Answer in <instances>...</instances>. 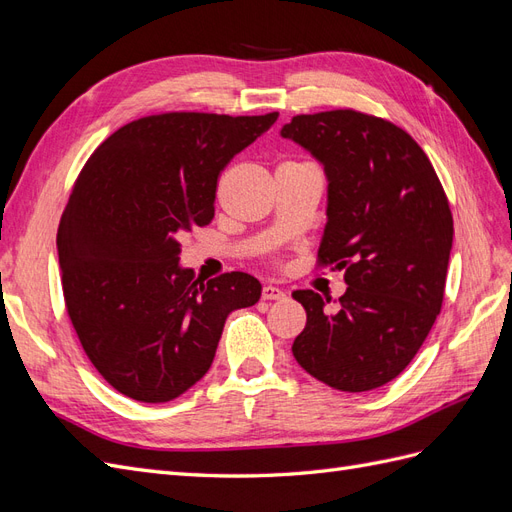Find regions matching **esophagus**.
Here are the masks:
<instances>
[{"mask_svg": "<svg viewBox=\"0 0 512 512\" xmlns=\"http://www.w3.org/2000/svg\"><path fill=\"white\" fill-rule=\"evenodd\" d=\"M262 299L265 301H284L286 292L277 286H265L262 288Z\"/></svg>", "mask_w": 512, "mask_h": 512, "instance_id": "esophagus-1", "label": "esophagus"}]
</instances>
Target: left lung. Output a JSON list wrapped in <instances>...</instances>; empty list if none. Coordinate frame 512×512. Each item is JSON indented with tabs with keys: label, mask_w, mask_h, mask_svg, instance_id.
<instances>
[{
	"label": "left lung",
	"mask_w": 512,
	"mask_h": 512,
	"mask_svg": "<svg viewBox=\"0 0 512 512\" xmlns=\"http://www.w3.org/2000/svg\"><path fill=\"white\" fill-rule=\"evenodd\" d=\"M282 136L324 166L318 262L346 269L348 284L335 314L318 292H292L307 312L292 354L337 391L378 389L408 367L440 314L453 247L442 183L406 130L352 108L292 117Z\"/></svg>",
	"instance_id": "1"
}]
</instances>
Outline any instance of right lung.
<instances>
[{
    "mask_svg": "<svg viewBox=\"0 0 512 512\" xmlns=\"http://www.w3.org/2000/svg\"><path fill=\"white\" fill-rule=\"evenodd\" d=\"M277 115H149L83 166L57 232L61 286L85 354L121 395L162 404L188 391L228 314L260 299L241 271L194 280L179 241L213 220L220 173Z\"/></svg>",
    "mask_w": 512,
    "mask_h": 512,
    "instance_id": "add662e5",
    "label": "right lung"
}]
</instances>
